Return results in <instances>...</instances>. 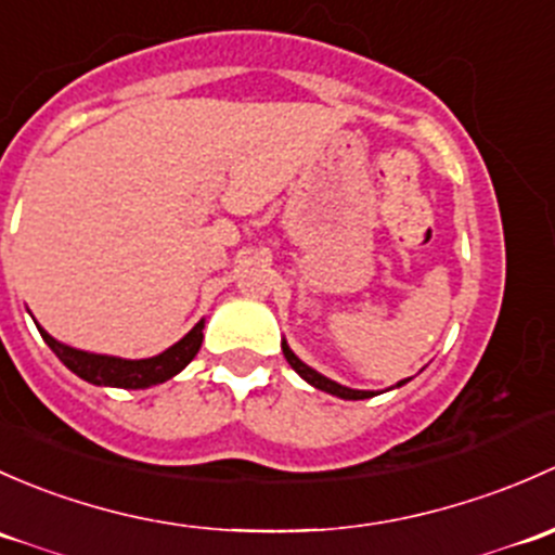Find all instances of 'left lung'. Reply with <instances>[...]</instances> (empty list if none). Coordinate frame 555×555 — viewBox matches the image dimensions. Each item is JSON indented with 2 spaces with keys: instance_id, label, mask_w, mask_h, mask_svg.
<instances>
[{
  "instance_id": "8db88e82",
  "label": "left lung",
  "mask_w": 555,
  "mask_h": 555,
  "mask_svg": "<svg viewBox=\"0 0 555 555\" xmlns=\"http://www.w3.org/2000/svg\"><path fill=\"white\" fill-rule=\"evenodd\" d=\"M280 347H283V356H285V361L291 363V369H294L296 374L301 376V379L310 382L312 387H318V390L331 392V396H336V398H345V401H363V398H374L376 396V392H371V390H352V387H345V385H339V382L328 379V376L318 374L315 369H310V365H307L305 361H299V358L294 356V350H291L288 341H285V339H283V345H280ZM405 382H409V379L398 382L396 387L405 385Z\"/></svg>"
}]
</instances>
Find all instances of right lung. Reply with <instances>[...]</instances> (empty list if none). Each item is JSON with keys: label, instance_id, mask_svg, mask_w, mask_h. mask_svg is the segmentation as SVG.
<instances>
[{"label": "right lung", "instance_id": "obj_1", "mask_svg": "<svg viewBox=\"0 0 555 555\" xmlns=\"http://www.w3.org/2000/svg\"><path fill=\"white\" fill-rule=\"evenodd\" d=\"M203 328H205V320H199L184 339H179L173 347L159 352V356L141 358V361H125V358L95 356V352L74 350V347L61 345L59 339H53L44 328H39V334H42V339L48 341L50 350L59 356V361L64 363L68 371H74L79 379L99 387L146 390V387L152 385H163V382H168L170 376H176L179 371L186 369V363L197 356L199 345H203Z\"/></svg>", "mask_w": 555, "mask_h": 555}]
</instances>
